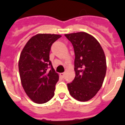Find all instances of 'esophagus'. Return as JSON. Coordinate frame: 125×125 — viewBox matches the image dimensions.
I'll use <instances>...</instances> for the list:
<instances>
[{"instance_id": "34e87169", "label": "esophagus", "mask_w": 125, "mask_h": 125, "mask_svg": "<svg viewBox=\"0 0 125 125\" xmlns=\"http://www.w3.org/2000/svg\"><path fill=\"white\" fill-rule=\"evenodd\" d=\"M60 76L62 77V78H63V77L65 76V73H62L60 74Z\"/></svg>"}]
</instances>
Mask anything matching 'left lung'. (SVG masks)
<instances>
[{
  "label": "left lung",
  "instance_id": "left-lung-1",
  "mask_svg": "<svg viewBox=\"0 0 125 125\" xmlns=\"http://www.w3.org/2000/svg\"><path fill=\"white\" fill-rule=\"evenodd\" d=\"M74 48L75 77L67 83L70 95L79 101H87L102 87L106 72L104 52L99 42L85 32L65 34Z\"/></svg>",
  "mask_w": 125,
  "mask_h": 125
}]
</instances>
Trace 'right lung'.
Listing matches in <instances>:
<instances>
[{
  "mask_svg": "<svg viewBox=\"0 0 125 125\" xmlns=\"http://www.w3.org/2000/svg\"><path fill=\"white\" fill-rule=\"evenodd\" d=\"M61 36L37 34L28 40L21 53L19 61L21 81L26 95L34 103H47L54 95L59 76L49 60V54L53 43Z\"/></svg>",
  "mask_w": 125,
  "mask_h": 125,
  "instance_id": "obj_1",
  "label": "right lung"
}]
</instances>
